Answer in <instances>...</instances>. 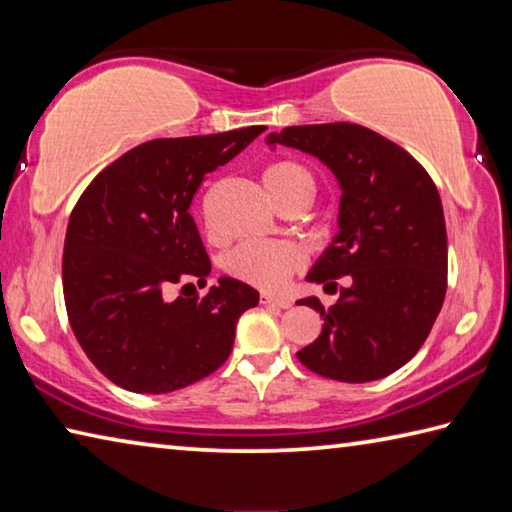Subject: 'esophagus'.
I'll return each instance as SVG.
<instances>
[{
    "label": "esophagus",
    "instance_id": "esophagus-1",
    "mask_svg": "<svg viewBox=\"0 0 512 512\" xmlns=\"http://www.w3.org/2000/svg\"><path fill=\"white\" fill-rule=\"evenodd\" d=\"M262 305L266 307H277V309H289L291 307V300H284V298H273V296H262Z\"/></svg>",
    "mask_w": 512,
    "mask_h": 512
}]
</instances>
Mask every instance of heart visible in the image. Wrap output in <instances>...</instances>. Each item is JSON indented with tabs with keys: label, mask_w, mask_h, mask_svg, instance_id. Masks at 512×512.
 <instances>
[{
	"label": "heart",
	"mask_w": 512,
	"mask_h": 512,
	"mask_svg": "<svg viewBox=\"0 0 512 512\" xmlns=\"http://www.w3.org/2000/svg\"><path fill=\"white\" fill-rule=\"evenodd\" d=\"M266 189L282 210L305 207L316 192V180L311 171L296 160H277L264 171ZM305 264V255L289 241H248L228 253L223 262L225 273L239 282L262 291H282L291 275Z\"/></svg>",
	"instance_id": "obj_1"
}]
</instances>
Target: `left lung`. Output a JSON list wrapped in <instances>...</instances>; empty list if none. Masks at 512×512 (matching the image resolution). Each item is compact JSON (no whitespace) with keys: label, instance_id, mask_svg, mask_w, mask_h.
I'll list each match as a JSON object with an SVG mask.
<instances>
[{"label":"left lung","instance_id":"obj_1","mask_svg":"<svg viewBox=\"0 0 512 512\" xmlns=\"http://www.w3.org/2000/svg\"><path fill=\"white\" fill-rule=\"evenodd\" d=\"M316 155L341 185L339 235L307 280L339 291L323 332L298 352L320 377L363 384L391 375L427 341L447 291V230L438 189L402 146L366 126H289L268 135ZM344 287L338 289V280Z\"/></svg>","mask_w":512,"mask_h":512}]
</instances>
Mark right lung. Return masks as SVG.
Masks as SVG:
<instances>
[{
	"label": "right lung",
	"mask_w": 512,
	"mask_h": 512,
	"mask_svg": "<svg viewBox=\"0 0 512 512\" xmlns=\"http://www.w3.org/2000/svg\"><path fill=\"white\" fill-rule=\"evenodd\" d=\"M264 131L246 126L144 142L108 164L74 205L63 253L67 318L112 384L171 393L230 357L237 320L259 293L221 277L198 296L192 282L203 287L212 264L189 207L207 173ZM173 286L181 296L169 301Z\"/></svg>",
	"instance_id": "obj_1"
}]
</instances>
